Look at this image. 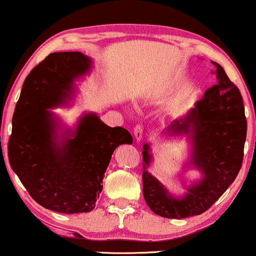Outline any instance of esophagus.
Masks as SVG:
<instances>
[{"mask_svg":"<svg viewBox=\"0 0 256 256\" xmlns=\"http://www.w3.org/2000/svg\"><path fill=\"white\" fill-rule=\"evenodd\" d=\"M134 134L137 140H140L143 138V134H144V128L142 124H137L134 128Z\"/></svg>","mask_w":256,"mask_h":256,"instance_id":"esophagus-1","label":"esophagus"}]
</instances>
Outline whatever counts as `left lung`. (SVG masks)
<instances>
[{
    "label": "left lung",
    "instance_id": "8db88e82",
    "mask_svg": "<svg viewBox=\"0 0 256 256\" xmlns=\"http://www.w3.org/2000/svg\"><path fill=\"white\" fill-rule=\"evenodd\" d=\"M213 64L216 84L206 90L195 108L166 128V134H192V164L204 173L202 180L189 188L183 198H173L146 170L152 158L149 146H143V196L152 212L164 218L183 219L210 210L242 167L246 137L243 100L224 68L214 61Z\"/></svg>",
    "mask_w": 256,
    "mask_h": 256
}]
</instances>
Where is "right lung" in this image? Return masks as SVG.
Wrapping results in <instances>:
<instances>
[{"label":"right lung","mask_w":256,"mask_h":256,"mask_svg":"<svg viewBox=\"0 0 256 256\" xmlns=\"http://www.w3.org/2000/svg\"><path fill=\"white\" fill-rule=\"evenodd\" d=\"M80 52H52L25 78L12 120L10 165L38 204L58 213L90 212L116 148L132 143L124 128H110L96 114H85L61 143L48 108L62 104L73 82L90 70Z\"/></svg>","instance_id":"1"}]
</instances>
